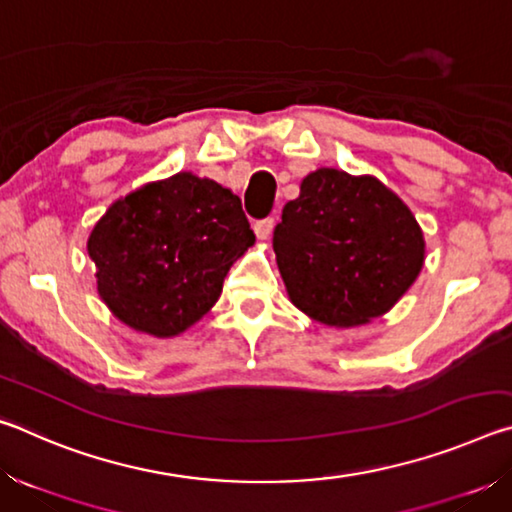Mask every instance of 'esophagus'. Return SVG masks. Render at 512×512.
<instances>
[{
    "instance_id": "1",
    "label": "esophagus",
    "mask_w": 512,
    "mask_h": 512,
    "mask_svg": "<svg viewBox=\"0 0 512 512\" xmlns=\"http://www.w3.org/2000/svg\"><path fill=\"white\" fill-rule=\"evenodd\" d=\"M273 225H275V219H273V216H266V219H259V221H255V223H253V230H255L257 239H268V237H271Z\"/></svg>"
}]
</instances>
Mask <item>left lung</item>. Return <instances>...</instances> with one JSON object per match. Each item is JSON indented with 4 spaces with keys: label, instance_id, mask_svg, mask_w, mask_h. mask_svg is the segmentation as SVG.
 I'll return each mask as SVG.
<instances>
[{
    "label": "left lung",
    "instance_id": "obj_1",
    "mask_svg": "<svg viewBox=\"0 0 512 512\" xmlns=\"http://www.w3.org/2000/svg\"><path fill=\"white\" fill-rule=\"evenodd\" d=\"M273 250L293 305L332 327L386 314L424 262L409 207L377 178L339 169L302 180L275 225Z\"/></svg>",
    "mask_w": 512,
    "mask_h": 512
}]
</instances>
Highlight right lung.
<instances>
[{"label": "right lung", "instance_id": "obj_1", "mask_svg": "<svg viewBox=\"0 0 512 512\" xmlns=\"http://www.w3.org/2000/svg\"><path fill=\"white\" fill-rule=\"evenodd\" d=\"M253 244L239 196L210 178L176 173L112 203L88 253L112 314L167 339L212 309L223 277Z\"/></svg>", "mask_w": 512, "mask_h": 512}]
</instances>
